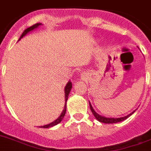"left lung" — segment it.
Returning a JSON list of instances; mask_svg holds the SVG:
<instances>
[{"label":"left lung","mask_w":151,"mask_h":151,"mask_svg":"<svg viewBox=\"0 0 151 151\" xmlns=\"http://www.w3.org/2000/svg\"><path fill=\"white\" fill-rule=\"evenodd\" d=\"M90 108H91V111H92L93 114L94 115V117L96 118V120H98V121H100V122H102V123H105V124H115V123H117V122H121V121H124L125 119H127V117H129V116L132 115V114L135 112V111H134L133 112H132L131 114H128V115L125 116V117H118V118H108V117H103V116H101V115H99V114H98L97 113H96V111L93 110V107L91 106V103H90Z\"/></svg>","instance_id":"8db88e82"}]
</instances>
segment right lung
<instances>
[{
    "instance_id": "add662e5",
    "label": "right lung",
    "mask_w": 151,
    "mask_h": 151,
    "mask_svg": "<svg viewBox=\"0 0 151 151\" xmlns=\"http://www.w3.org/2000/svg\"><path fill=\"white\" fill-rule=\"evenodd\" d=\"M40 24H41L40 23H37V24H34V25H32L31 27H28V28H27L26 30H24V32L22 33V34L21 35V37H20V38H19V40H20L21 38H22V37H24V36H25L27 33L30 32V31H31V30H33L34 29L37 28V27H38L39 25H40ZM71 88H72V83L70 82V81H69V82L67 83V85H66V87H65V90H64V91H65V106H64V109H63V111H62V113H61V114L60 115V117L57 119L56 121H53V122L51 123V124H47V125H45V126H41V127H40V128H50V127H54V126L57 125L58 124L60 123V121L63 120V117H64L65 114H66V101H67V99H68V95H69V93H70V91H71Z\"/></svg>"
}]
</instances>
